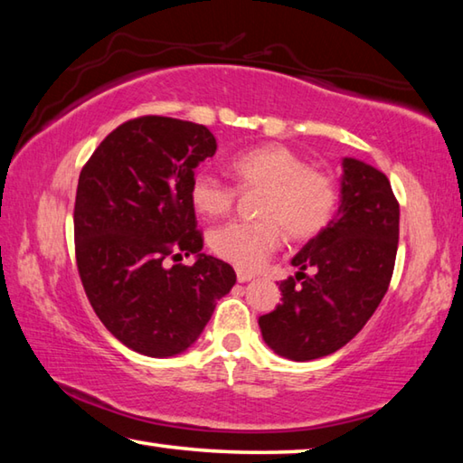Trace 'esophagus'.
Returning a JSON list of instances; mask_svg holds the SVG:
<instances>
[{
  "mask_svg": "<svg viewBox=\"0 0 463 463\" xmlns=\"http://www.w3.org/2000/svg\"><path fill=\"white\" fill-rule=\"evenodd\" d=\"M255 276H253V273H247V271H237V279L241 281V284H245V281H250V279H253Z\"/></svg>",
  "mask_w": 463,
  "mask_h": 463,
  "instance_id": "obj_1",
  "label": "esophagus"
}]
</instances>
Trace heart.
I'll list each match as a JSON object with an SVG mask.
<instances>
[{
	"label": "heart",
	"instance_id": "obj_1",
	"mask_svg": "<svg viewBox=\"0 0 463 463\" xmlns=\"http://www.w3.org/2000/svg\"><path fill=\"white\" fill-rule=\"evenodd\" d=\"M239 190H261L260 221L229 222L210 232V249L234 268L255 271L276 253L281 237L310 241L335 218L339 185L328 171L308 165L300 153L279 143L247 148L231 159ZM195 213L206 218L229 214L237 190L222 179L198 171L190 185Z\"/></svg>",
	"mask_w": 463,
	"mask_h": 463
}]
</instances>
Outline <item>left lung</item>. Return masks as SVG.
Masks as SVG:
<instances>
[{"instance_id": "left-lung-1", "label": "left lung", "mask_w": 463, "mask_h": 463, "mask_svg": "<svg viewBox=\"0 0 463 463\" xmlns=\"http://www.w3.org/2000/svg\"><path fill=\"white\" fill-rule=\"evenodd\" d=\"M341 203L331 224L292 260L296 278L279 284L281 304L260 317L278 355L310 362L335 354L362 331L388 292L401 208L388 177L345 156ZM308 267L315 277L303 273Z\"/></svg>"}]
</instances>
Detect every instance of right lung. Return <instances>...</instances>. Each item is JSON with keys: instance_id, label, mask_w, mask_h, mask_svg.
Listing matches in <instances>:
<instances>
[{"instance_id": "right-lung-1", "label": "right lung", "mask_w": 463, "mask_h": 463, "mask_svg": "<svg viewBox=\"0 0 463 463\" xmlns=\"http://www.w3.org/2000/svg\"><path fill=\"white\" fill-rule=\"evenodd\" d=\"M216 153L202 124L143 116L109 132L81 169L75 257L98 318L122 345L174 357L198 341L237 273L200 253L194 171ZM195 254L194 266L166 265Z\"/></svg>"}]
</instances>
